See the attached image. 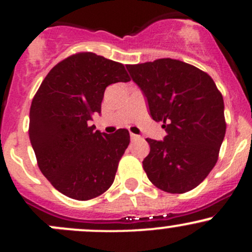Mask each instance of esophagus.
Masks as SVG:
<instances>
[{"mask_svg": "<svg viewBox=\"0 0 252 252\" xmlns=\"http://www.w3.org/2000/svg\"><path fill=\"white\" fill-rule=\"evenodd\" d=\"M130 138H131L132 141H134V140H140V138H142V136H141V135L132 134V132H131V134H130Z\"/></svg>", "mask_w": 252, "mask_h": 252, "instance_id": "obj_1", "label": "esophagus"}]
</instances>
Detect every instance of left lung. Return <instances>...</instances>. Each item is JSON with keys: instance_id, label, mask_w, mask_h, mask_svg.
I'll list each match as a JSON object with an SVG mask.
<instances>
[{"instance_id": "1", "label": "left lung", "mask_w": 252, "mask_h": 252, "mask_svg": "<svg viewBox=\"0 0 252 252\" xmlns=\"http://www.w3.org/2000/svg\"><path fill=\"white\" fill-rule=\"evenodd\" d=\"M126 70L147 98L150 116L167 132L163 141L147 138V176L164 192L195 189L216 166L226 131L220 91L206 72L170 58Z\"/></svg>"}]
</instances>
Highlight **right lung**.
Instances as JSON below:
<instances>
[{
    "instance_id": "add662e5",
    "label": "right lung",
    "mask_w": 252,
    "mask_h": 252,
    "mask_svg": "<svg viewBox=\"0 0 252 252\" xmlns=\"http://www.w3.org/2000/svg\"><path fill=\"white\" fill-rule=\"evenodd\" d=\"M130 82L124 65L80 52L48 72L32 100L30 140L37 166L54 189L90 200L110 189L130 142L126 129L105 134L90 126L110 84Z\"/></svg>"
}]
</instances>
